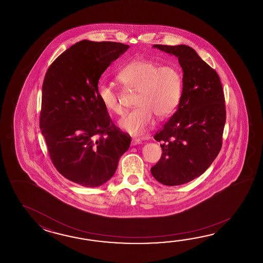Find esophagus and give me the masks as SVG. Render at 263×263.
<instances>
[{"label":"esophagus","instance_id":"34e87169","mask_svg":"<svg viewBox=\"0 0 263 263\" xmlns=\"http://www.w3.org/2000/svg\"><path fill=\"white\" fill-rule=\"evenodd\" d=\"M141 143H142V141L138 139V138H133V139H132V142H130L132 145H139Z\"/></svg>","mask_w":263,"mask_h":263}]
</instances>
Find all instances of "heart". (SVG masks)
<instances>
[{
  "label": "heart",
  "mask_w": 263,
  "mask_h": 263,
  "mask_svg": "<svg viewBox=\"0 0 263 263\" xmlns=\"http://www.w3.org/2000/svg\"><path fill=\"white\" fill-rule=\"evenodd\" d=\"M118 79L126 88L137 91L134 99L137 106L119 121V126L132 135L144 134L154 116L158 119L167 118L179 105L183 78L175 65L160 66L157 62L136 59L118 71ZM97 95L108 112H123L120 95L112 84L100 82Z\"/></svg>",
  "instance_id": "heart-1"
}]
</instances>
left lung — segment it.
Masks as SVG:
<instances>
[{
    "label": "left lung",
    "mask_w": 263,
    "mask_h": 263,
    "mask_svg": "<svg viewBox=\"0 0 263 263\" xmlns=\"http://www.w3.org/2000/svg\"><path fill=\"white\" fill-rule=\"evenodd\" d=\"M178 57L183 87L178 110L154 135L161 159L151 169L162 184H184L199 177L221 151L226 104L219 75L186 45L153 46Z\"/></svg>",
    "instance_id": "1"
}]
</instances>
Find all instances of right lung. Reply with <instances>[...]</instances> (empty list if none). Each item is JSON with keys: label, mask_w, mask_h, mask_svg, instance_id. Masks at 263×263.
Masks as SVG:
<instances>
[{"label": "right lung", "mask_w": 263, "mask_h": 263, "mask_svg": "<svg viewBox=\"0 0 263 263\" xmlns=\"http://www.w3.org/2000/svg\"><path fill=\"white\" fill-rule=\"evenodd\" d=\"M129 49L82 40L51 63L42 84L41 133L57 171L84 187L112 178L130 136L112 123L97 95L101 74Z\"/></svg>", "instance_id": "obj_1"}]
</instances>
